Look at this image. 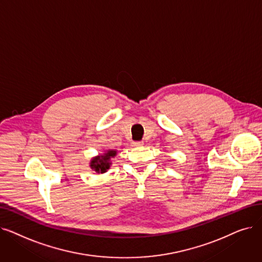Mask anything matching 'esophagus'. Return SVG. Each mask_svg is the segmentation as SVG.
I'll use <instances>...</instances> for the list:
<instances>
[{"label": "esophagus", "mask_w": 262, "mask_h": 262, "mask_svg": "<svg viewBox=\"0 0 262 262\" xmlns=\"http://www.w3.org/2000/svg\"><path fill=\"white\" fill-rule=\"evenodd\" d=\"M142 144H143L142 141H134V142H133V145H134V146H140V145H142Z\"/></svg>", "instance_id": "34e87169"}]
</instances>
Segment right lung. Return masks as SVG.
I'll return each instance as SVG.
<instances>
[{
    "instance_id": "1",
    "label": "right lung",
    "mask_w": 262,
    "mask_h": 262,
    "mask_svg": "<svg viewBox=\"0 0 262 262\" xmlns=\"http://www.w3.org/2000/svg\"><path fill=\"white\" fill-rule=\"evenodd\" d=\"M117 155V151L116 150H109L106 153L98 155L96 157H93L91 159L90 163V167L93 171L97 172V173H105L107 170L110 168V158L115 157Z\"/></svg>"
}]
</instances>
